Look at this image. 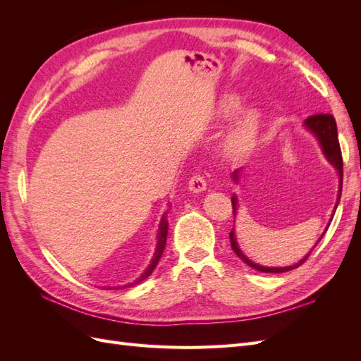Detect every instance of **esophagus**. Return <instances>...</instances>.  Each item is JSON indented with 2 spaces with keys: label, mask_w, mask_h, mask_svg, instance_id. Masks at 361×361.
<instances>
[{
  "label": "esophagus",
  "mask_w": 361,
  "mask_h": 361,
  "mask_svg": "<svg viewBox=\"0 0 361 361\" xmlns=\"http://www.w3.org/2000/svg\"><path fill=\"white\" fill-rule=\"evenodd\" d=\"M206 179L202 176V174H194V176L188 180V188L192 192H202L206 190Z\"/></svg>",
  "instance_id": "1"
}]
</instances>
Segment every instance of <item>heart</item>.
Instances as JSON below:
<instances>
[{
    "instance_id": "obj_1",
    "label": "heart",
    "mask_w": 361,
    "mask_h": 361,
    "mask_svg": "<svg viewBox=\"0 0 361 361\" xmlns=\"http://www.w3.org/2000/svg\"><path fill=\"white\" fill-rule=\"evenodd\" d=\"M239 106L238 97L227 96L223 102V113H233ZM260 126V114L256 110H248L239 117L224 138L223 149L228 155H241L255 143Z\"/></svg>"
}]
</instances>
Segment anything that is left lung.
<instances>
[{"label": "left lung", "instance_id": "left-lung-1", "mask_svg": "<svg viewBox=\"0 0 361 361\" xmlns=\"http://www.w3.org/2000/svg\"><path fill=\"white\" fill-rule=\"evenodd\" d=\"M305 126H307L312 133H314V135L319 138V143L322 146V150L324 154L326 157V159H329L333 166L336 167V170L338 171V195H337V204H338V200H341V195H342V182H343V159H342V150H341V145H338V137H337V126H336V120L331 114L329 113H319V114H313L310 117H307V120H305ZM233 179L238 180V173L235 171L233 173ZM337 204H336V209H337ZM232 206H233V214H236V199L232 197ZM334 209V212H336ZM231 245H232V250L235 251V255L241 259L244 264H247L248 267H251L253 269H257L260 272H288V271H292L295 268H298L300 265H302L305 260L309 259L310 253L305 256L302 260H300L298 264H295L292 267H285V268H268V267H260L257 264H255V262H251L250 259H247L243 251L239 250L238 247V243L235 239V233L233 231L231 232ZM324 236V235H322ZM322 236L319 238V241L322 239ZM318 241V243H319ZM316 247V245H314ZM313 247V248H314ZM312 248V250H313Z\"/></svg>", "mask_w": 361, "mask_h": 361}]
</instances>
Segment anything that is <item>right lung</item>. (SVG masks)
I'll return each instance as SVG.
<instances>
[{"label":"right lung","mask_w":361,"mask_h":361,"mask_svg":"<svg viewBox=\"0 0 361 361\" xmlns=\"http://www.w3.org/2000/svg\"><path fill=\"white\" fill-rule=\"evenodd\" d=\"M167 231H169V223H167V212L164 214V216H162V220H161V224H159V233H158V245H157V251H155V256H154V259H152V262H150V265H149V268L143 272V276H141L140 279H137V281L135 283H129L128 286H134V285H137V283H140V281H143L145 279H147L152 272H154V269L157 268V265H158V262H159V259H161V256H162V253H164V248H166V241H167ZM128 286H125V288H128Z\"/></svg>","instance_id":"obj_1"}]
</instances>
